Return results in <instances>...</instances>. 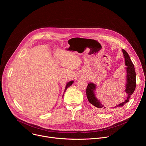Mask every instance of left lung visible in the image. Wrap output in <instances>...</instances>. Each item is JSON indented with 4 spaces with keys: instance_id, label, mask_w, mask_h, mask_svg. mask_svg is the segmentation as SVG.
<instances>
[{
    "instance_id": "left-lung-1",
    "label": "left lung",
    "mask_w": 146,
    "mask_h": 146,
    "mask_svg": "<svg viewBox=\"0 0 146 146\" xmlns=\"http://www.w3.org/2000/svg\"><path fill=\"white\" fill-rule=\"evenodd\" d=\"M122 52L123 53V55L125 57V65L127 66V86H126V90H125V93L127 95V99L124 100L123 102L119 103V105H117V107L122 106H123L125 103H127L129 101V98L131 95L133 94L134 92L135 88H136V72L135 70V67L131 61L130 57L128 55V54L127 52L125 50L123 49L122 50ZM96 87L95 85L93 83L90 82L88 84L87 88V99L90 103H91L92 105L96 107L99 109H105V108L102 105V104L99 102V100L96 99V98L94 94V90H95ZM116 107V106H115ZM114 107V108H115Z\"/></svg>"
}]
</instances>
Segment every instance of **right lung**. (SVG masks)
<instances>
[{
	"instance_id": "obj_1",
	"label": "right lung",
	"mask_w": 146,
	"mask_h": 146,
	"mask_svg": "<svg viewBox=\"0 0 146 146\" xmlns=\"http://www.w3.org/2000/svg\"><path fill=\"white\" fill-rule=\"evenodd\" d=\"M73 83V81H69V82H68V84H66V88H65V92L66 91V90H67V88H68V87H69Z\"/></svg>"
}]
</instances>
